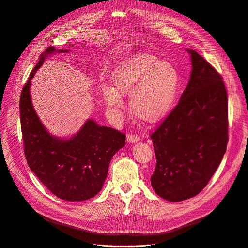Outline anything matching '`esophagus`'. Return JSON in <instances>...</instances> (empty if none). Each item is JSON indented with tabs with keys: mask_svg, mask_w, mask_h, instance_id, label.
I'll use <instances>...</instances> for the list:
<instances>
[{
	"mask_svg": "<svg viewBox=\"0 0 248 248\" xmlns=\"http://www.w3.org/2000/svg\"><path fill=\"white\" fill-rule=\"evenodd\" d=\"M126 140H127V142H129V143H136L140 140V138L135 134H127L126 135Z\"/></svg>",
	"mask_w": 248,
	"mask_h": 248,
	"instance_id": "esophagus-1",
	"label": "esophagus"
}]
</instances>
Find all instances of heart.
<instances>
[{
  "label": "heart",
  "instance_id": "1",
  "mask_svg": "<svg viewBox=\"0 0 248 248\" xmlns=\"http://www.w3.org/2000/svg\"><path fill=\"white\" fill-rule=\"evenodd\" d=\"M111 85L101 94L105 104L115 111L123 108V95H129V107L140 121L155 124L171 111L180 86L175 66L149 54H138L122 61L111 74Z\"/></svg>",
  "mask_w": 248,
  "mask_h": 248
}]
</instances>
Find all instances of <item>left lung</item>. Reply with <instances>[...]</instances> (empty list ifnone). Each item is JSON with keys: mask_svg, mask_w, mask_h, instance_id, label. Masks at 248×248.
<instances>
[{"mask_svg": "<svg viewBox=\"0 0 248 248\" xmlns=\"http://www.w3.org/2000/svg\"><path fill=\"white\" fill-rule=\"evenodd\" d=\"M189 81L179 104L151 134V186L163 199L197 195L218 169L228 143V95L222 77L191 49Z\"/></svg>", "mask_w": 248, "mask_h": 248, "instance_id": "left-lung-1", "label": "left lung"}]
</instances>
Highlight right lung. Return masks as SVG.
<instances>
[{
  "label": "right lung",
  "mask_w": 248,
  "mask_h": 248,
  "mask_svg": "<svg viewBox=\"0 0 248 248\" xmlns=\"http://www.w3.org/2000/svg\"><path fill=\"white\" fill-rule=\"evenodd\" d=\"M68 50L50 46L24 85L19 102L20 124L27 164L38 180L56 196L67 201L94 197L103 187L110 162L124 146L125 135L88 119L69 137L52 134L33 107L31 80L48 57Z\"/></svg>",
  "instance_id": "1"
}]
</instances>
